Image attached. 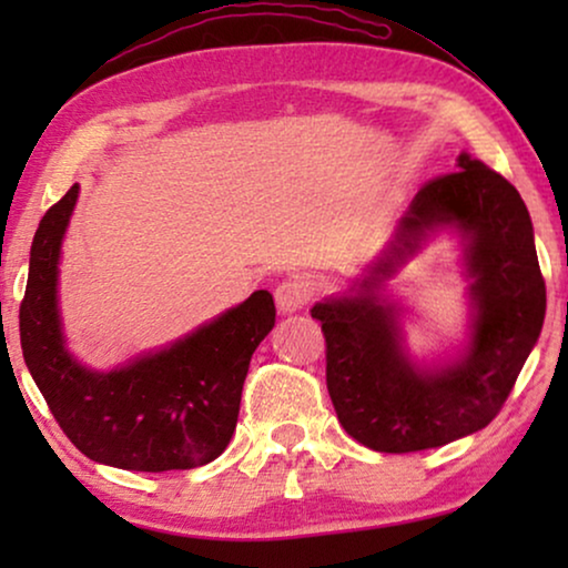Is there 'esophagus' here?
<instances>
[{
  "label": "esophagus",
  "mask_w": 568,
  "mask_h": 568,
  "mask_svg": "<svg viewBox=\"0 0 568 568\" xmlns=\"http://www.w3.org/2000/svg\"><path fill=\"white\" fill-rule=\"evenodd\" d=\"M274 300H276L278 313H284V315L286 313H297V310H302V307L307 305L310 286H307L305 278H300V276L284 278V282L276 286Z\"/></svg>",
  "instance_id": "obj_1"
}]
</instances>
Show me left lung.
Here are the masks:
<instances>
[{
    "label": "left lung",
    "mask_w": 568,
    "mask_h": 568,
    "mask_svg": "<svg viewBox=\"0 0 568 568\" xmlns=\"http://www.w3.org/2000/svg\"><path fill=\"white\" fill-rule=\"evenodd\" d=\"M442 229L462 235L471 323L447 361L407 354L405 308L384 282ZM325 336V383L348 437L375 453H418L484 429L499 414L546 317L530 212L507 178L468 152L434 178L400 216L377 261L341 294L315 302Z\"/></svg>",
    "instance_id": "left-lung-1"
}]
</instances>
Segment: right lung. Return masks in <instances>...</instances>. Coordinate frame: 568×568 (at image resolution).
<instances>
[{"instance_id":"add662e5","label":"right lung","mask_w":568,"mask_h":568,"mask_svg":"<svg viewBox=\"0 0 568 568\" xmlns=\"http://www.w3.org/2000/svg\"><path fill=\"white\" fill-rule=\"evenodd\" d=\"M80 185L38 224L20 305L22 356L53 418L90 460L165 473L212 463L237 426L251 356L276 323L274 297L253 292L183 338L115 369L69 352L59 310V261Z\"/></svg>"}]
</instances>
